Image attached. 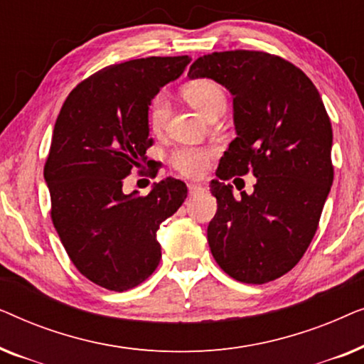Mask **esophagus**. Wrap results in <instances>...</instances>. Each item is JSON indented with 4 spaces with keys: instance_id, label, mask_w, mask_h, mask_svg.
Instances as JSON below:
<instances>
[{
    "instance_id": "esophagus-1",
    "label": "esophagus",
    "mask_w": 364,
    "mask_h": 364,
    "mask_svg": "<svg viewBox=\"0 0 364 364\" xmlns=\"http://www.w3.org/2000/svg\"><path fill=\"white\" fill-rule=\"evenodd\" d=\"M187 188H188V196H191V197L192 196H197L198 192L203 191V187L198 186V183H188Z\"/></svg>"
}]
</instances>
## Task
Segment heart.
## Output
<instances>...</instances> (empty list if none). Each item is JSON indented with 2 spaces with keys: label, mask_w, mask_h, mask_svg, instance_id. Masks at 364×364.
<instances>
[{
  "label": "heart",
  "mask_w": 364,
  "mask_h": 364,
  "mask_svg": "<svg viewBox=\"0 0 364 364\" xmlns=\"http://www.w3.org/2000/svg\"><path fill=\"white\" fill-rule=\"evenodd\" d=\"M182 96L192 107H196L198 112H202L207 117H210L213 112L225 109L227 106L225 91L213 79H193V81L187 82L182 87ZM168 117H171V106H168L167 99L162 96L154 97L151 107H149V124H151V127L156 132L162 131L166 127ZM213 154H215L213 147L182 146L172 152L171 162L173 168L181 172L182 176L200 177L207 171Z\"/></svg>",
  "instance_id": "heart-1"
}]
</instances>
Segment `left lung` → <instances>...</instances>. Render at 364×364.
Returning a JSON list of instances; mask_svg holds the SVG:
<instances>
[{
    "mask_svg": "<svg viewBox=\"0 0 364 364\" xmlns=\"http://www.w3.org/2000/svg\"><path fill=\"white\" fill-rule=\"evenodd\" d=\"M188 77L213 79L233 96L237 137L210 182L212 255L238 282L280 278L311 243L333 183V131L320 92L291 63L243 49L198 58ZM248 171L257 177L254 192L235 199L221 181Z\"/></svg>",
    "mask_w": 364,
    "mask_h": 364,
    "instance_id": "1",
    "label": "left lung"
}]
</instances>
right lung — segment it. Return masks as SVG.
I'll return each instance as SVG.
<instances>
[{"instance_id":"right-lung-1","label":"right lung","mask_w":364,"mask_h":364,"mask_svg":"<svg viewBox=\"0 0 364 364\" xmlns=\"http://www.w3.org/2000/svg\"><path fill=\"white\" fill-rule=\"evenodd\" d=\"M188 63L151 56L104 68L73 89L54 124L44 166L54 228L77 270L107 290L126 291L152 275L159 227L187 197L177 178L154 183L146 197L126 196L122 182L154 144L152 99Z\"/></svg>"}]
</instances>
